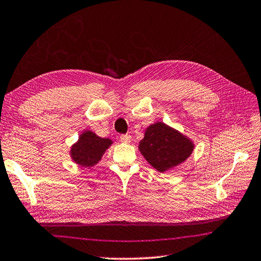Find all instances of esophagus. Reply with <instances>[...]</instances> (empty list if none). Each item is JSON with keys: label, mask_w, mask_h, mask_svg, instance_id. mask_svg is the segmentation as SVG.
Returning a JSON list of instances; mask_svg holds the SVG:
<instances>
[{"label": "esophagus", "mask_w": 261, "mask_h": 261, "mask_svg": "<svg viewBox=\"0 0 261 261\" xmlns=\"http://www.w3.org/2000/svg\"><path fill=\"white\" fill-rule=\"evenodd\" d=\"M120 142L125 143V144H128V143H130V135H128V134L121 135L120 136Z\"/></svg>", "instance_id": "34e87169"}]
</instances>
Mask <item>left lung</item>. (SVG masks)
Listing matches in <instances>:
<instances>
[{"label": "left lung", "instance_id": "obj_1", "mask_svg": "<svg viewBox=\"0 0 261 261\" xmlns=\"http://www.w3.org/2000/svg\"><path fill=\"white\" fill-rule=\"evenodd\" d=\"M195 144L189 137L162 121L150 125L138 150L159 172L179 166L191 155Z\"/></svg>", "mask_w": 261, "mask_h": 261}]
</instances>
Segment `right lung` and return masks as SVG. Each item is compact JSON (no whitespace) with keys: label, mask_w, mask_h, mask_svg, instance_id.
Listing matches in <instances>:
<instances>
[{"label":"right lung","mask_w":261,"mask_h":261,"mask_svg":"<svg viewBox=\"0 0 261 261\" xmlns=\"http://www.w3.org/2000/svg\"><path fill=\"white\" fill-rule=\"evenodd\" d=\"M111 144L113 141L109 138L99 137L92 130H84L77 142L71 146L70 155L79 166L91 168L101 160Z\"/></svg>","instance_id":"right-lung-1"}]
</instances>
